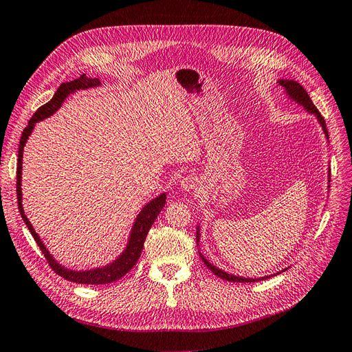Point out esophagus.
<instances>
[{
  "instance_id": "1",
  "label": "esophagus",
  "mask_w": 352,
  "mask_h": 352,
  "mask_svg": "<svg viewBox=\"0 0 352 352\" xmlns=\"http://www.w3.org/2000/svg\"><path fill=\"white\" fill-rule=\"evenodd\" d=\"M180 188L184 190H194L197 188V180L194 177H185L182 182H180Z\"/></svg>"
}]
</instances>
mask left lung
I'll list each match as a JSON object with an SVG mask.
<instances>
[{
  "label": "left lung",
  "mask_w": 352,
  "mask_h": 352,
  "mask_svg": "<svg viewBox=\"0 0 352 352\" xmlns=\"http://www.w3.org/2000/svg\"><path fill=\"white\" fill-rule=\"evenodd\" d=\"M279 85H282V87L286 89V94L289 95V97L292 98V100H295L298 104H301L302 107L307 110V111H310V113H313V114H316L317 116V119H318V122H320V124L323 126V131H324V133H326V136L329 138V135H327V127H326V122H324V117L320 114V111L317 110V107L316 105L313 104V101H311V98L308 97V94H307V91L301 87L300 83L298 82H295V80H279ZM198 235L199 233H197V238H198ZM199 241V239H198ZM201 258H202V261H204V264L207 265V267L214 273L216 276H219V278H221V279H225V280H229V282H242V283H252V282H258V280H264V279H269L270 276H265V278H261V279H247V278H239V276H233V274H228L226 272H223V270H220V269H217V267H214V265L212 264H210L204 257H202L201 255Z\"/></svg>",
  "instance_id": "1"
}]
</instances>
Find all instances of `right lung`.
Segmentation results:
<instances>
[{"label":"right lung","mask_w":352,"mask_h":352,"mask_svg":"<svg viewBox=\"0 0 352 352\" xmlns=\"http://www.w3.org/2000/svg\"><path fill=\"white\" fill-rule=\"evenodd\" d=\"M100 83H101L100 79H88L87 76H85V74H82V76H79L78 79H74L72 82L61 83L58 89H57V92L54 94V97H52L47 104L41 105V107L34 113V116H32V119L29 120L28 126L25 127V131L22 133V138H20L19 158H17V173H16V177H17L16 192H17L19 211H20V214H22V219L26 223L28 229L30 230L32 236H34L35 242L38 243L39 250L42 251V254L45 255L50 267L56 272V274L61 276L63 279L74 282V283H82V285H107V283H111L114 280L122 279L127 272H131L135 267V264L138 263V260H140V257H141L144 242L146 239L148 232H150L157 216L160 214V211L163 210V207L166 204V194L158 195L155 199H153L150 202V204H146V207H144V210L140 212V216H138V219L135 221V226H133L132 233H131L129 243H127V247H126L124 252L120 255V257L117 258L114 263L105 265V267L95 269V270H87V272L67 270V269L63 267V265H60L58 263H56V260L51 257L50 252L44 247V243H42V241L36 235V232L34 230V228H32L30 221L28 220L25 211H23V207H22V188H20V185H22V184H20V182H22L23 146L28 141V138H29L32 129H34V126H35L36 122L45 119V117H50L52 113H56L61 105V102L66 100L69 94L78 91V89H87V88H91V87H98Z\"/></svg>","instance_id":"obj_1"}]
</instances>
